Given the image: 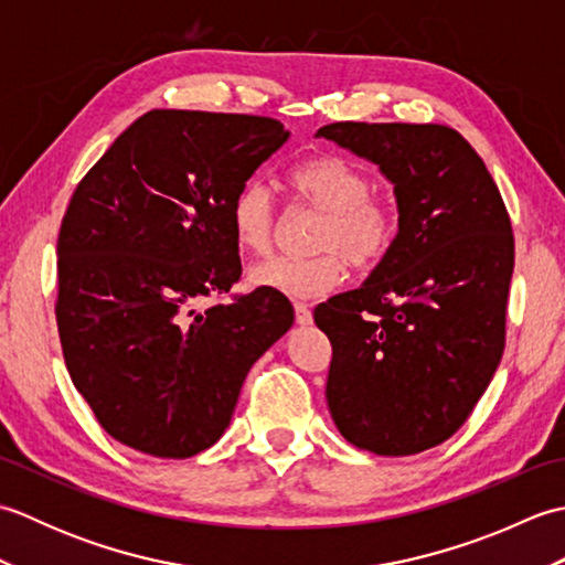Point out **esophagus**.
<instances>
[{"mask_svg":"<svg viewBox=\"0 0 565 565\" xmlns=\"http://www.w3.org/2000/svg\"><path fill=\"white\" fill-rule=\"evenodd\" d=\"M294 310H296V322H298V326H310V322H313V313H310V308L306 303L296 301Z\"/></svg>","mask_w":565,"mask_h":565,"instance_id":"1","label":"esophagus"}]
</instances>
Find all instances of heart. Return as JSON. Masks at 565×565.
Listing matches in <instances>:
<instances>
[{"mask_svg":"<svg viewBox=\"0 0 565 565\" xmlns=\"http://www.w3.org/2000/svg\"><path fill=\"white\" fill-rule=\"evenodd\" d=\"M296 203L322 213L310 257H276L249 271V284L294 298H313L338 286L350 264L371 271L395 247L401 233L398 206L371 191V177L344 154L320 152L286 172ZM235 243L249 255H267L276 231V203L262 182H247L231 203Z\"/></svg>","mask_w":565,"mask_h":565,"instance_id":"obj_1","label":"heart"}]
</instances>
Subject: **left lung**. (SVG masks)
Masks as SVG:
<instances>
[{
    "instance_id": "left-lung-1",
    "label": "left lung",
    "mask_w": 565,
    "mask_h": 565,
    "mask_svg": "<svg viewBox=\"0 0 565 565\" xmlns=\"http://www.w3.org/2000/svg\"><path fill=\"white\" fill-rule=\"evenodd\" d=\"M395 186L401 233L362 289L316 308L328 334V407L379 456L437 447L481 401L505 350L514 235L493 177L441 124L322 126Z\"/></svg>"
}]
</instances>
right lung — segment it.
Segmentation results:
<instances>
[{"label":"right lung","instance_id":"obj_1","mask_svg":"<svg viewBox=\"0 0 565 565\" xmlns=\"http://www.w3.org/2000/svg\"><path fill=\"white\" fill-rule=\"evenodd\" d=\"M286 138L269 116L152 109L72 194L57 334L75 388L126 447L160 459L209 449L249 366L294 326L284 294H231L243 274L231 203Z\"/></svg>","mask_w":565,"mask_h":565}]
</instances>
